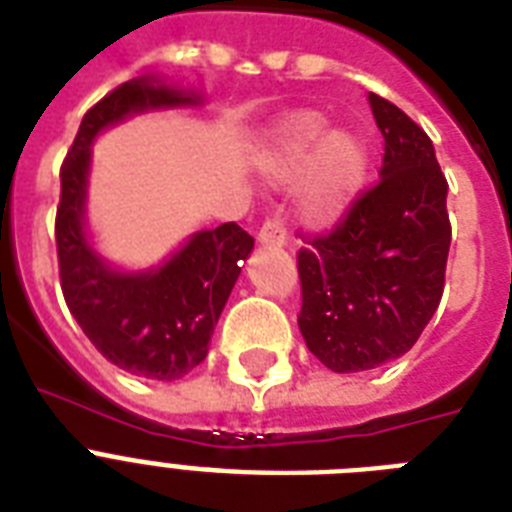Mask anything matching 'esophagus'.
I'll list each match as a JSON object with an SVG mask.
<instances>
[{
  "mask_svg": "<svg viewBox=\"0 0 512 512\" xmlns=\"http://www.w3.org/2000/svg\"><path fill=\"white\" fill-rule=\"evenodd\" d=\"M257 241H260L263 247H284V244H287V231H284L281 220H268V223L260 228V233H257Z\"/></svg>",
  "mask_w": 512,
  "mask_h": 512,
  "instance_id": "esophagus-1",
  "label": "esophagus"
}]
</instances>
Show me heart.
Wrapping results in <instances>:
<instances>
[{
    "label": "heart",
    "instance_id": "b5f03b06",
    "mask_svg": "<svg viewBox=\"0 0 512 512\" xmlns=\"http://www.w3.org/2000/svg\"><path fill=\"white\" fill-rule=\"evenodd\" d=\"M327 119L316 111L284 116L268 132L260 170L273 183L292 185L308 172L305 217L332 225L348 215L369 180V146L356 130L327 132Z\"/></svg>",
    "mask_w": 512,
    "mask_h": 512
}]
</instances>
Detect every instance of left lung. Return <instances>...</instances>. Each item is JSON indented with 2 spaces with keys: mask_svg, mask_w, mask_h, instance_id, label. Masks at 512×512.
I'll list each match as a JSON object with an SVG mask.
<instances>
[{
  "mask_svg": "<svg viewBox=\"0 0 512 512\" xmlns=\"http://www.w3.org/2000/svg\"><path fill=\"white\" fill-rule=\"evenodd\" d=\"M385 138L380 183L335 231L300 249V332L332 372H364L404 356L433 319L452 225L433 143L398 106L369 92Z\"/></svg>",
  "mask_w": 512,
  "mask_h": 512,
  "instance_id": "1",
  "label": "left lung"
}]
</instances>
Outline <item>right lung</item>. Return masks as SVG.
<instances>
[{"instance_id": "obj_1", "label": "right lung", "mask_w": 512, "mask_h": 512, "mask_svg": "<svg viewBox=\"0 0 512 512\" xmlns=\"http://www.w3.org/2000/svg\"><path fill=\"white\" fill-rule=\"evenodd\" d=\"M201 103V92L159 76L130 79L84 114L60 170L55 241L68 311L111 364L146 380H180L207 358L209 337L255 239L236 223H223L191 233L151 268L127 271L108 263L87 225L92 143L130 116Z\"/></svg>"}]
</instances>
